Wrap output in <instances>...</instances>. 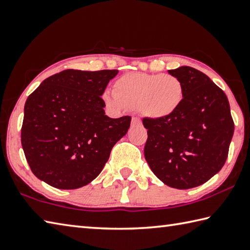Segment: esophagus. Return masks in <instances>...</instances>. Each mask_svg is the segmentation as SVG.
<instances>
[{
  "instance_id": "1",
  "label": "esophagus",
  "mask_w": 250,
  "mask_h": 250,
  "mask_svg": "<svg viewBox=\"0 0 250 250\" xmlns=\"http://www.w3.org/2000/svg\"><path fill=\"white\" fill-rule=\"evenodd\" d=\"M132 124H133V125H141V124H142L141 118L137 117V116H134V117L132 118Z\"/></svg>"
}]
</instances>
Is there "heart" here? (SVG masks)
Here are the masks:
<instances>
[{
	"label": "heart",
	"instance_id": "obj_1",
	"mask_svg": "<svg viewBox=\"0 0 250 250\" xmlns=\"http://www.w3.org/2000/svg\"><path fill=\"white\" fill-rule=\"evenodd\" d=\"M102 99L112 111L139 109L152 120H163L181 106L185 87L180 79L171 74L129 72L118 78L113 93L105 92Z\"/></svg>",
	"mask_w": 250,
	"mask_h": 250
}]
</instances>
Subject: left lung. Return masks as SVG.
<instances>
[{
  "mask_svg": "<svg viewBox=\"0 0 250 250\" xmlns=\"http://www.w3.org/2000/svg\"><path fill=\"white\" fill-rule=\"evenodd\" d=\"M168 72L181 80L185 99L171 116L143 118L148 129L144 154L165 185L191 189L208 181L224 166L234 121L224 91L207 74L187 65Z\"/></svg>",
  "mask_w": 250,
  "mask_h": 250,
  "instance_id": "1",
  "label": "left lung"
}]
</instances>
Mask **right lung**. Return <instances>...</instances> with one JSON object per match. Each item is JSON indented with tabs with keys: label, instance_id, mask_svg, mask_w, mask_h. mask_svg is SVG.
Segmentation results:
<instances>
[{
	"label": "right lung",
	"instance_id": "obj_1",
	"mask_svg": "<svg viewBox=\"0 0 250 250\" xmlns=\"http://www.w3.org/2000/svg\"><path fill=\"white\" fill-rule=\"evenodd\" d=\"M118 70L67 69L26 100L21 142L33 173L57 189H78L99 176L130 116L105 115L101 95Z\"/></svg>",
	"mask_w": 250,
	"mask_h": 250
}]
</instances>
